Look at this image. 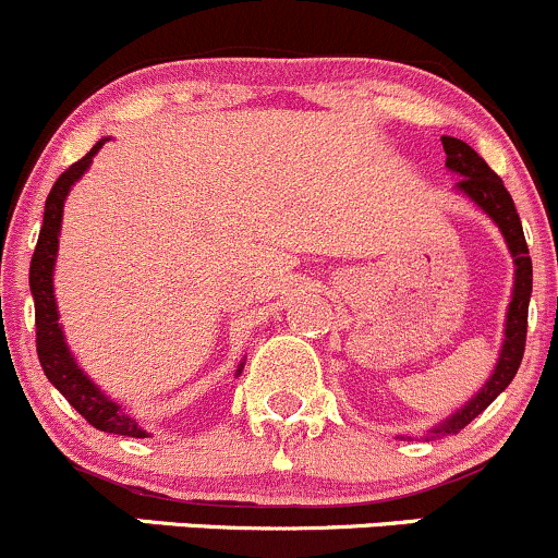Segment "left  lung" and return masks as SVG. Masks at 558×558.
Masks as SVG:
<instances>
[{
  "instance_id": "1",
  "label": "left lung",
  "mask_w": 558,
  "mask_h": 558,
  "mask_svg": "<svg viewBox=\"0 0 558 558\" xmlns=\"http://www.w3.org/2000/svg\"><path fill=\"white\" fill-rule=\"evenodd\" d=\"M446 150V166L459 174L462 180L457 182V191L468 195L475 206L492 217L494 226L502 231L508 250L513 255L515 266V281H513V298H510L508 317H505V341L499 349V360L494 365V373L489 381L478 389L473 400H468L457 413H451L446 422L433 427L427 438H440V435H457L459 429L468 427L478 413L494 403L499 392L513 381L515 371H519L521 357H524V343H526V314H530V295H532V257L526 250L524 228H521L519 211H515L513 198L505 191L502 180L489 169L484 158L462 140L453 136H440Z\"/></svg>"
}]
</instances>
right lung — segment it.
Here are the masks:
<instances>
[{
  "label": "right lung",
  "mask_w": 558,
  "mask_h": 558,
  "mask_svg": "<svg viewBox=\"0 0 558 558\" xmlns=\"http://www.w3.org/2000/svg\"><path fill=\"white\" fill-rule=\"evenodd\" d=\"M107 140L96 142L90 153H85L77 163H72L64 174L56 180L53 191L45 201L43 231H39L37 246L32 255V268H28V287L34 298V322H37V357L43 365L48 381L59 389L69 400V405L101 433L129 435V438H150L147 429L136 422L131 413H125L123 405L109 400L94 381L83 373V367L74 363V354L69 352L64 341V330L59 325V308H56L53 295V266L59 255V233L61 217H64V201L74 182L90 169V160L101 150ZM244 371V363L239 365L236 376Z\"/></svg>",
  "instance_id": "right-lung-1"
}]
</instances>
